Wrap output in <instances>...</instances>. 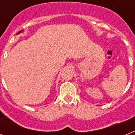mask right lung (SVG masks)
Segmentation results:
<instances>
[{
  "label": "right lung",
  "mask_w": 135,
  "mask_h": 135,
  "mask_svg": "<svg viewBox=\"0 0 135 135\" xmlns=\"http://www.w3.org/2000/svg\"><path fill=\"white\" fill-rule=\"evenodd\" d=\"M20 32H21V31H20V32H19V33H20Z\"/></svg>",
  "instance_id": "obj_1"
}]
</instances>
